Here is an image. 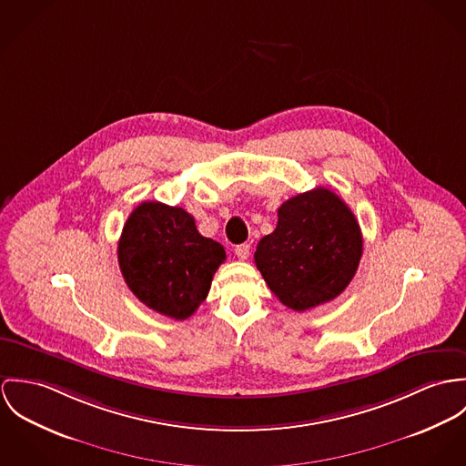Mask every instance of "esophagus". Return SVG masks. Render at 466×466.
<instances>
[{"label":"esophagus","instance_id":"obj_1","mask_svg":"<svg viewBox=\"0 0 466 466\" xmlns=\"http://www.w3.org/2000/svg\"><path fill=\"white\" fill-rule=\"evenodd\" d=\"M234 252H236L238 258H241V260H245V258H248V256H250V245H247V243L238 245V247L234 248Z\"/></svg>","mask_w":466,"mask_h":466}]
</instances>
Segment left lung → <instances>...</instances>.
Masks as SVG:
<instances>
[{"label": "left lung", "mask_w": 466, "mask_h": 466, "mask_svg": "<svg viewBox=\"0 0 466 466\" xmlns=\"http://www.w3.org/2000/svg\"><path fill=\"white\" fill-rule=\"evenodd\" d=\"M361 256L354 212L330 189L316 187L279 208L277 228L258 241L254 258L275 297L302 312L341 295Z\"/></svg>", "instance_id": "1"}]
</instances>
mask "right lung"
<instances>
[{
	"instance_id": "1",
	"label": "right lung",
	"mask_w": 466,
	"mask_h": 466,
	"mask_svg": "<svg viewBox=\"0 0 466 466\" xmlns=\"http://www.w3.org/2000/svg\"><path fill=\"white\" fill-rule=\"evenodd\" d=\"M225 258L218 241L197 230L189 212L160 202L134 208L117 243L119 269L130 291L173 319L198 309Z\"/></svg>"
}]
</instances>
